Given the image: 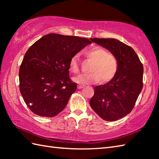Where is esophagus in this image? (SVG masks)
<instances>
[{
	"instance_id": "obj_1",
	"label": "esophagus",
	"mask_w": 159,
	"mask_h": 159,
	"mask_svg": "<svg viewBox=\"0 0 159 159\" xmlns=\"http://www.w3.org/2000/svg\"><path fill=\"white\" fill-rule=\"evenodd\" d=\"M77 87H78V89H82V88H83L84 87V85H79L77 86Z\"/></svg>"
}]
</instances>
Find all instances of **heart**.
<instances>
[{
  "mask_svg": "<svg viewBox=\"0 0 159 159\" xmlns=\"http://www.w3.org/2000/svg\"><path fill=\"white\" fill-rule=\"evenodd\" d=\"M84 55L92 61L89 72L87 74L74 78V81L82 85H89L100 80L107 83L112 80L117 72L118 60L114 54L107 52L100 46H93L84 52ZM70 70L73 73L79 72V65L77 55L71 57L69 62Z\"/></svg>",
  "mask_w": 159,
  "mask_h": 159,
  "instance_id": "b5f03b06",
  "label": "heart"
}]
</instances>
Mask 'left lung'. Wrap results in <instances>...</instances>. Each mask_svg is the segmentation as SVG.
<instances>
[{
	"label": "left lung",
	"mask_w": 159,
	"mask_h": 159,
	"mask_svg": "<svg viewBox=\"0 0 159 159\" xmlns=\"http://www.w3.org/2000/svg\"><path fill=\"white\" fill-rule=\"evenodd\" d=\"M90 39L114 54L119 65L112 80L94 87V95L89 104L104 120L116 121L131 112L142 90L143 64L133 48L119 40Z\"/></svg>",
	"instance_id": "left-lung-1"
}]
</instances>
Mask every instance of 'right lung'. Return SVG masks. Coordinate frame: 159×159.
I'll list each match as a JSON object with an SVG mask.
<instances>
[{"label":"right lung","mask_w":159,"mask_h":159,"mask_svg":"<svg viewBox=\"0 0 159 159\" xmlns=\"http://www.w3.org/2000/svg\"><path fill=\"white\" fill-rule=\"evenodd\" d=\"M91 43L50 33L28 49L20 67V91L33 113L52 117L64 109L77 86L70 78V59Z\"/></svg>","instance_id":"1"}]
</instances>
